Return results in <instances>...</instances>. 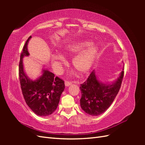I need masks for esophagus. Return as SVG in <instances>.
Returning <instances> with one entry per match:
<instances>
[{
    "label": "esophagus",
    "mask_w": 145,
    "mask_h": 145,
    "mask_svg": "<svg viewBox=\"0 0 145 145\" xmlns=\"http://www.w3.org/2000/svg\"><path fill=\"white\" fill-rule=\"evenodd\" d=\"M65 85L66 86H69L71 85H72V83L70 82H68V81H65Z\"/></svg>",
    "instance_id": "esophagus-1"
}]
</instances>
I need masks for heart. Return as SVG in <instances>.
I'll list each match as a JSON object with an SVG mask.
<instances>
[{"label":"heart","instance_id":"b5f03b06","mask_svg":"<svg viewBox=\"0 0 145 145\" xmlns=\"http://www.w3.org/2000/svg\"><path fill=\"white\" fill-rule=\"evenodd\" d=\"M64 53L77 54L72 60L73 67L82 75L88 72L99 53V47L88 41L74 42L65 48ZM52 61L59 68L64 65L66 61L63 56L57 54L52 56Z\"/></svg>","mask_w":145,"mask_h":145}]
</instances>
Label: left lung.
Returning <instances> with one entry per match:
<instances>
[{"instance_id": "1", "label": "left lung", "mask_w": 145, "mask_h": 145, "mask_svg": "<svg viewBox=\"0 0 145 145\" xmlns=\"http://www.w3.org/2000/svg\"><path fill=\"white\" fill-rule=\"evenodd\" d=\"M124 67L119 77L111 83L100 81L92 72L88 79L80 85L82 109L88 114L97 116L102 114L111 106L120 90L124 75Z\"/></svg>"}]
</instances>
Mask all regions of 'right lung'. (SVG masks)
I'll list each match as a JSON object with an SVG mask.
<instances>
[{"instance_id":"add662e5","label":"right lung","mask_w":145,"mask_h":145,"mask_svg":"<svg viewBox=\"0 0 145 145\" xmlns=\"http://www.w3.org/2000/svg\"><path fill=\"white\" fill-rule=\"evenodd\" d=\"M26 42L20 55L19 75L24 97L29 108L39 116H48L53 113L58 106L60 96L65 89L63 80L48 71L43 69L42 74L36 80H31L26 74L23 58L29 55Z\"/></svg>"}]
</instances>
